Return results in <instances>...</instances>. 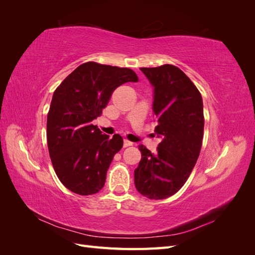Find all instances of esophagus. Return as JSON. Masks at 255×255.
Listing matches in <instances>:
<instances>
[{"label": "esophagus", "instance_id": "esophagus-1", "mask_svg": "<svg viewBox=\"0 0 255 255\" xmlns=\"http://www.w3.org/2000/svg\"><path fill=\"white\" fill-rule=\"evenodd\" d=\"M130 145H133V142H130L129 140L126 139L125 141H123V146H125V148H128V146H130Z\"/></svg>", "mask_w": 255, "mask_h": 255}]
</instances>
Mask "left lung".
<instances>
[{
	"label": "left lung",
	"mask_w": 255,
	"mask_h": 255,
	"mask_svg": "<svg viewBox=\"0 0 255 255\" xmlns=\"http://www.w3.org/2000/svg\"><path fill=\"white\" fill-rule=\"evenodd\" d=\"M154 86L155 133L163 138L152 154L139 144V165L134 171L139 194L166 199L187 181L201 151L204 115L202 97L196 85L173 65L140 68Z\"/></svg>",
	"instance_id": "8db88e82"
}]
</instances>
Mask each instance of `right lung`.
Returning <instances> with one entry per match:
<instances>
[{
  "label": "right lung",
  "mask_w": 255,
  "mask_h": 255,
  "mask_svg": "<svg viewBox=\"0 0 255 255\" xmlns=\"http://www.w3.org/2000/svg\"><path fill=\"white\" fill-rule=\"evenodd\" d=\"M128 82H138L130 69L88 61L54 91L47 118L48 148L59 181L74 194L94 195L104 186L123 139L119 134L103 135L91 122L102 114L113 91Z\"/></svg>",
  "instance_id": "add662e5"
}]
</instances>
